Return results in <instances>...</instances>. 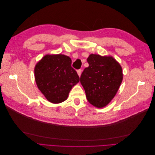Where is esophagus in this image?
<instances>
[{"mask_svg":"<svg viewBox=\"0 0 155 155\" xmlns=\"http://www.w3.org/2000/svg\"><path fill=\"white\" fill-rule=\"evenodd\" d=\"M77 72H78V76H79V77H80V76H81V72H82V70H81V69L78 70H77Z\"/></svg>","mask_w":155,"mask_h":155,"instance_id":"obj_1","label":"esophagus"}]
</instances>
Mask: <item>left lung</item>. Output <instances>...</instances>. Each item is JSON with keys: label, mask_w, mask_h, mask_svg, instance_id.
I'll return each mask as SVG.
<instances>
[{"label": "left lung", "mask_w": 155, "mask_h": 155, "mask_svg": "<svg viewBox=\"0 0 155 155\" xmlns=\"http://www.w3.org/2000/svg\"><path fill=\"white\" fill-rule=\"evenodd\" d=\"M87 62L89 66L80 78L87 99L93 106L104 107L118 91L123 79L122 68L112 56L91 54Z\"/></svg>", "instance_id": "obj_1"}]
</instances>
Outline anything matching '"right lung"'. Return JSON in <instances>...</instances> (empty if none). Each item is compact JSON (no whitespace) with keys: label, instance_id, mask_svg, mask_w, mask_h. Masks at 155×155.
<instances>
[{"label":"right lung","instance_id":"obj_1","mask_svg":"<svg viewBox=\"0 0 155 155\" xmlns=\"http://www.w3.org/2000/svg\"><path fill=\"white\" fill-rule=\"evenodd\" d=\"M72 60L63 54L46 55L35 65L37 86L48 101L59 104L67 99L72 87L79 81Z\"/></svg>","mask_w":155,"mask_h":155}]
</instances>
